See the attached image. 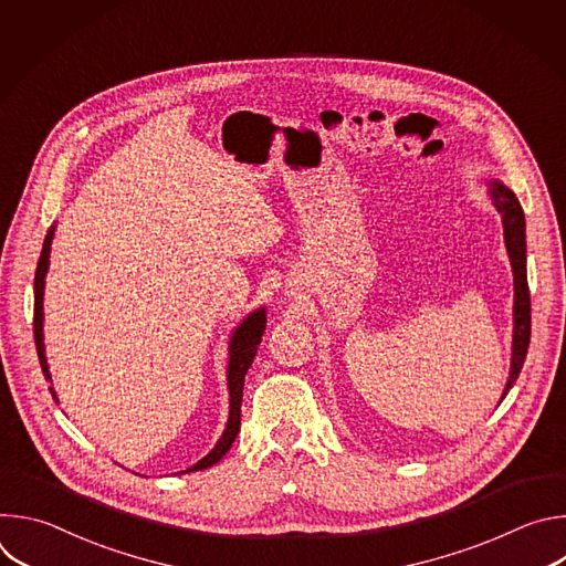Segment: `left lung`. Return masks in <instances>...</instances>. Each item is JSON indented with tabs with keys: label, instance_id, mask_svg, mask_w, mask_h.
<instances>
[{
	"label": "left lung",
	"instance_id": "8db88e82",
	"mask_svg": "<svg viewBox=\"0 0 566 566\" xmlns=\"http://www.w3.org/2000/svg\"><path fill=\"white\" fill-rule=\"evenodd\" d=\"M489 195H491L497 212H502L504 241H506V251H509L511 266H513V286H515L513 356H511L509 382L502 394V400H504L509 389L515 385V380L522 371V365H524L526 352H528V343H531V295H528V282H526V221H524V212H522V206H520L515 192L511 188H506L502 181L491 179Z\"/></svg>",
	"mask_w": 566,
	"mask_h": 566
}]
</instances>
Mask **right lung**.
Instances as JSON below:
<instances>
[{
  "label": "right lung",
  "instance_id": "right-lung-1",
  "mask_svg": "<svg viewBox=\"0 0 566 566\" xmlns=\"http://www.w3.org/2000/svg\"><path fill=\"white\" fill-rule=\"evenodd\" d=\"M53 232L55 226L49 228L46 237H44V244H42V255L38 260V271H35V306H33V336H35V347H38V358H40V367L46 380H51L49 374V363L44 356V334H42V322H44V308H42V300H44V277L49 271V255H51V241H53ZM266 329V311L264 306L249 313V317H244V322L232 332L230 345H228V391H230V412H228V423L226 430L221 434V439L217 441V446L201 459L197 461L192 468H188L186 472H195V470H206L210 465H214L217 461H221V457L230 450L239 426H241V394H244V376L249 371V367L253 365V358L258 354V345L262 343V334ZM53 398L55 389L49 387Z\"/></svg>",
  "mask_w": 566,
  "mask_h": 566
}]
</instances>
